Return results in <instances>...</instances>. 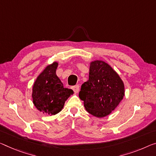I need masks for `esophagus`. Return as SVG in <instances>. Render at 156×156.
<instances>
[{"label": "esophagus", "instance_id": "obj_1", "mask_svg": "<svg viewBox=\"0 0 156 156\" xmlns=\"http://www.w3.org/2000/svg\"><path fill=\"white\" fill-rule=\"evenodd\" d=\"M73 89L74 90V92H75V93H77L79 92V90H80V86L79 85L74 86L73 87Z\"/></svg>", "mask_w": 156, "mask_h": 156}]
</instances>
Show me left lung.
Returning a JSON list of instances; mask_svg holds the SVG:
<instances>
[{"label":"left lung","mask_w":156,"mask_h":156,"mask_svg":"<svg viewBox=\"0 0 156 156\" xmlns=\"http://www.w3.org/2000/svg\"><path fill=\"white\" fill-rule=\"evenodd\" d=\"M125 95V86L119 74L102 60L90 63L88 80L81 85L79 97L86 111L98 118L108 116Z\"/></svg>","instance_id":"left-lung-1"}]
</instances>
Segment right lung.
Listing matches in <instances>:
<instances>
[{
    "label": "right lung",
    "instance_id": "add662e5",
    "mask_svg": "<svg viewBox=\"0 0 156 156\" xmlns=\"http://www.w3.org/2000/svg\"><path fill=\"white\" fill-rule=\"evenodd\" d=\"M58 66L56 61L47 65L33 86V103L38 111L50 116L61 112L65 102L74 93L72 89L63 87V83L56 75Z\"/></svg>",
    "mask_w": 156,
    "mask_h": 156
}]
</instances>
